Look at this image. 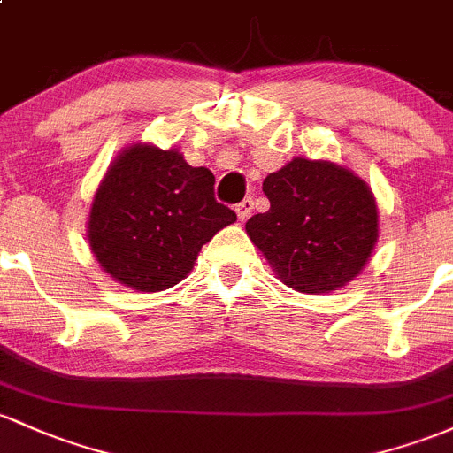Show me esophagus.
Returning <instances> with one entry per match:
<instances>
[{
  "label": "esophagus",
  "instance_id": "34e87169",
  "mask_svg": "<svg viewBox=\"0 0 453 453\" xmlns=\"http://www.w3.org/2000/svg\"><path fill=\"white\" fill-rule=\"evenodd\" d=\"M252 209H255V201H252L250 196L244 198V201L237 203V205H235L237 218H240V220H246V218L250 216V213H252Z\"/></svg>",
  "mask_w": 453,
  "mask_h": 453
}]
</instances>
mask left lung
Listing matches in <instances>:
<instances>
[{
	"mask_svg": "<svg viewBox=\"0 0 453 453\" xmlns=\"http://www.w3.org/2000/svg\"><path fill=\"white\" fill-rule=\"evenodd\" d=\"M265 213L246 233L279 279L303 294H328L354 279L372 257L378 211L354 173L330 162L296 157L267 174Z\"/></svg>",
	"mask_w": 453,
	"mask_h": 453,
	"instance_id": "left-lung-1",
	"label": "left lung"
}]
</instances>
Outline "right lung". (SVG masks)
Instances as JSON below:
<instances>
[{"mask_svg": "<svg viewBox=\"0 0 453 453\" xmlns=\"http://www.w3.org/2000/svg\"><path fill=\"white\" fill-rule=\"evenodd\" d=\"M211 170L179 150L135 144L116 157L92 201L88 240L111 279L162 291L186 279L203 244L237 220L216 201Z\"/></svg>", "mask_w": 453, "mask_h": 453, "instance_id": "add662e5", "label": "right lung"}]
</instances>
